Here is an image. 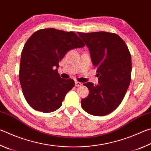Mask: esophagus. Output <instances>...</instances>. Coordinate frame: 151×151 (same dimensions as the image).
<instances>
[{
	"label": "esophagus",
	"instance_id": "34e87169",
	"mask_svg": "<svg viewBox=\"0 0 151 151\" xmlns=\"http://www.w3.org/2000/svg\"><path fill=\"white\" fill-rule=\"evenodd\" d=\"M82 85H83V84L80 83V82L75 81V86H82Z\"/></svg>",
	"mask_w": 151,
	"mask_h": 151
}]
</instances>
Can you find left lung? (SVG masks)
<instances>
[{
  "label": "left lung",
  "instance_id": "1",
  "mask_svg": "<svg viewBox=\"0 0 151 151\" xmlns=\"http://www.w3.org/2000/svg\"><path fill=\"white\" fill-rule=\"evenodd\" d=\"M89 48L96 67L99 85L83 84L89 94L81 100L82 108L94 116L109 114L123 100L131 79V55L118 35L109 32H78Z\"/></svg>",
  "mask_w": 151,
  "mask_h": 151
}]
</instances>
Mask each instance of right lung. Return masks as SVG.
<instances>
[{"instance_id":"1","label":"right lung","mask_w":151,"mask_h":151,"mask_svg":"<svg viewBox=\"0 0 151 151\" xmlns=\"http://www.w3.org/2000/svg\"><path fill=\"white\" fill-rule=\"evenodd\" d=\"M85 45L74 32L55 29H40L27 40L21 52L19 81L32 109L51 112L60 108L75 81L60 77L58 63L70 50Z\"/></svg>"}]
</instances>
